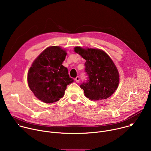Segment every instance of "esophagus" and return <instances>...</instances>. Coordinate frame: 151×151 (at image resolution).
Returning <instances> with one entry per match:
<instances>
[{"label":"esophagus","instance_id":"esophagus-1","mask_svg":"<svg viewBox=\"0 0 151 151\" xmlns=\"http://www.w3.org/2000/svg\"><path fill=\"white\" fill-rule=\"evenodd\" d=\"M75 81H76L77 82H79V81H80L79 76H77V77L75 78Z\"/></svg>","mask_w":151,"mask_h":151}]
</instances>
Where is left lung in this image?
<instances>
[{
	"instance_id": "8db88e82",
	"label": "left lung",
	"mask_w": 151,
	"mask_h": 151,
	"mask_svg": "<svg viewBox=\"0 0 151 151\" xmlns=\"http://www.w3.org/2000/svg\"><path fill=\"white\" fill-rule=\"evenodd\" d=\"M74 51L86 60L85 70L88 80L80 85L85 97L97 101L111 96L118 88L119 75L111 57L97 48L76 47Z\"/></svg>"
}]
</instances>
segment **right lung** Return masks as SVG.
Segmentation results:
<instances>
[{
  "label": "right lung",
  "instance_id": "right-lung-1",
  "mask_svg": "<svg viewBox=\"0 0 151 151\" xmlns=\"http://www.w3.org/2000/svg\"><path fill=\"white\" fill-rule=\"evenodd\" d=\"M66 51L58 46L47 48L34 60L27 73V82L37 99L52 103L62 98L67 85L73 82L62 65Z\"/></svg>",
  "mask_w": 151,
  "mask_h": 151
}]
</instances>
